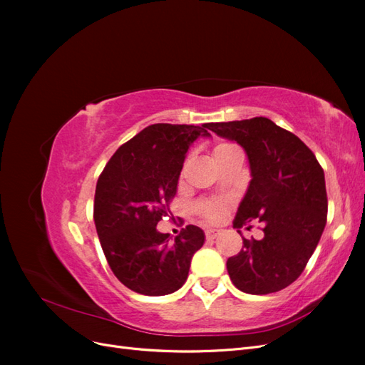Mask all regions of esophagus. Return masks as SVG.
I'll list each match as a JSON object with an SVG mask.
<instances>
[{"label": "esophagus", "mask_w": 365, "mask_h": 365, "mask_svg": "<svg viewBox=\"0 0 365 365\" xmlns=\"http://www.w3.org/2000/svg\"><path fill=\"white\" fill-rule=\"evenodd\" d=\"M219 235H220V230H217V228H210V230L205 231L207 240H213V239H216Z\"/></svg>", "instance_id": "obj_1"}]
</instances>
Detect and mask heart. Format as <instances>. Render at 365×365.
Segmentation results:
<instances>
[{
  "label": "heart",
  "instance_id": "heart-1",
  "mask_svg": "<svg viewBox=\"0 0 365 365\" xmlns=\"http://www.w3.org/2000/svg\"><path fill=\"white\" fill-rule=\"evenodd\" d=\"M235 145H230V143H220L215 148V153L224 152V150H230L235 149ZM200 212L202 213V216L210 220V222H217V220L222 219V216L225 215V204L220 201H207L200 204Z\"/></svg>",
  "mask_w": 365,
  "mask_h": 365
}]
</instances>
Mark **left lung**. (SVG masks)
<instances>
[{"mask_svg":"<svg viewBox=\"0 0 365 365\" xmlns=\"http://www.w3.org/2000/svg\"><path fill=\"white\" fill-rule=\"evenodd\" d=\"M244 148L251 181L233 227L263 222L262 239H244V248L227 260L237 289L264 295L284 289L303 272L326 227L327 195L322 165L292 132L267 117L220 121L205 126ZM250 228V227H248Z\"/></svg>","mask_w":365,"mask_h":365,"instance_id":"1","label":"left lung"}]
</instances>
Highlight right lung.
<instances>
[{"mask_svg": "<svg viewBox=\"0 0 365 365\" xmlns=\"http://www.w3.org/2000/svg\"><path fill=\"white\" fill-rule=\"evenodd\" d=\"M205 126L150 125L120 146L98 176L97 236L115 277L130 291L152 297L178 291L204 245L200 227L187 225L170 240L157 224L176 195L187 150L196 138L210 137Z\"/></svg>", "mask_w": 365, "mask_h": 365, "instance_id": "obj_1", "label": "right lung"}]
</instances>
